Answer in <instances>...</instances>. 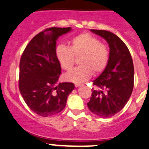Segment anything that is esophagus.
Instances as JSON below:
<instances>
[{
    "label": "esophagus",
    "instance_id": "1",
    "mask_svg": "<svg viewBox=\"0 0 149 149\" xmlns=\"http://www.w3.org/2000/svg\"><path fill=\"white\" fill-rule=\"evenodd\" d=\"M74 86H75L76 88H77V87H80V86H81L82 85L80 84V83H75V84H74Z\"/></svg>",
    "mask_w": 149,
    "mask_h": 149
}]
</instances>
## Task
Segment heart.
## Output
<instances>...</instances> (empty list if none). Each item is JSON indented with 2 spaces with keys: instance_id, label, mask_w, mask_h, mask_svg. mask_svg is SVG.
Returning <instances> with one entry per match:
<instances>
[{
  "instance_id": "1",
  "label": "heart",
  "mask_w": 149,
  "mask_h": 149,
  "mask_svg": "<svg viewBox=\"0 0 149 149\" xmlns=\"http://www.w3.org/2000/svg\"><path fill=\"white\" fill-rule=\"evenodd\" d=\"M75 58H79L80 66L74 68L65 74L66 80L81 83L93 74H98L104 71L108 63L110 50L108 47L101 43L97 37L82 33L74 37L69 47L60 46L56 49V56L61 66L69 71L74 64Z\"/></svg>"
}]
</instances>
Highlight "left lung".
I'll return each instance as SVG.
<instances>
[{"instance_id": "8db88e82", "label": "left lung", "mask_w": 149, "mask_h": 149, "mask_svg": "<svg viewBox=\"0 0 149 149\" xmlns=\"http://www.w3.org/2000/svg\"><path fill=\"white\" fill-rule=\"evenodd\" d=\"M105 39L110 48L108 63L100 76L93 80L99 88L92 89L87 103L91 112L100 118H110L121 111L132 93L134 66L127 45L118 36L107 31L91 30Z\"/></svg>"}]
</instances>
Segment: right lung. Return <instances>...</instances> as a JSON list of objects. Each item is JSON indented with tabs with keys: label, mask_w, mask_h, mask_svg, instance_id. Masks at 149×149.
Listing matches in <instances>:
<instances>
[{
	"label": "right lung",
	"mask_w": 149,
	"mask_h": 149,
	"mask_svg": "<svg viewBox=\"0 0 149 149\" xmlns=\"http://www.w3.org/2000/svg\"><path fill=\"white\" fill-rule=\"evenodd\" d=\"M72 28H49L28 43L19 63V89L30 109L43 117L60 113L74 88L72 83H58L61 67L56 56V42Z\"/></svg>",
	"instance_id": "add662e5"
}]
</instances>
